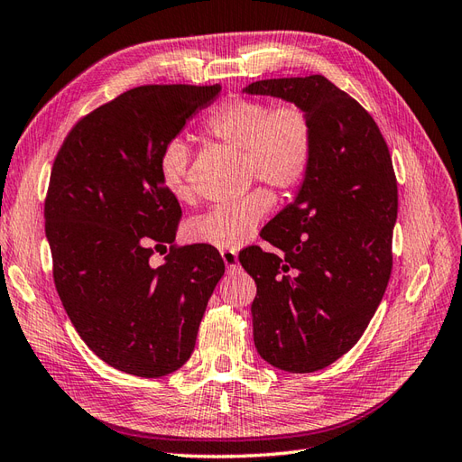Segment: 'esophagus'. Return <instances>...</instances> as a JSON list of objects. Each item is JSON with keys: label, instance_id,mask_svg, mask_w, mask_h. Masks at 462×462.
I'll use <instances>...</instances> for the list:
<instances>
[{"label": "esophagus", "instance_id": "34e87169", "mask_svg": "<svg viewBox=\"0 0 462 462\" xmlns=\"http://www.w3.org/2000/svg\"><path fill=\"white\" fill-rule=\"evenodd\" d=\"M220 255H222V262L226 263L228 269H236V267H238V254H236V252L224 250V252H220Z\"/></svg>", "mask_w": 462, "mask_h": 462}]
</instances>
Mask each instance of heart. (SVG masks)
I'll list each match as a JSON object with an SVG mask.
<instances>
[{
  "label": "heart",
  "instance_id": "obj_1",
  "mask_svg": "<svg viewBox=\"0 0 462 462\" xmlns=\"http://www.w3.org/2000/svg\"><path fill=\"white\" fill-rule=\"evenodd\" d=\"M207 134L244 152L245 171L279 191L299 187L310 170L314 156V126L309 113L297 103L273 105L262 99H230L212 113L205 123ZM189 148L175 138L160 153V177L175 199H187L191 189L187 180ZM273 207L265 189L244 195L238 200L212 207L193 218L187 238L220 250H236L250 240L257 224Z\"/></svg>",
  "mask_w": 462,
  "mask_h": 462
}]
</instances>
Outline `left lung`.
I'll return each mask as SVG.
<instances>
[{
	"mask_svg": "<svg viewBox=\"0 0 462 462\" xmlns=\"http://www.w3.org/2000/svg\"><path fill=\"white\" fill-rule=\"evenodd\" d=\"M250 96L297 103L314 126V156L297 197L262 230L277 247H245L257 285L254 344L269 365L314 373L369 326L393 271L398 185L373 116L324 76L262 79Z\"/></svg>",
	"mask_w": 462,
	"mask_h": 462,
	"instance_id": "1",
	"label": "left lung"
}]
</instances>
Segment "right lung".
Returning a JSON list of instances; mask_svg holds the SVG:
<instances>
[{"mask_svg": "<svg viewBox=\"0 0 462 462\" xmlns=\"http://www.w3.org/2000/svg\"><path fill=\"white\" fill-rule=\"evenodd\" d=\"M215 86H142L69 130L44 203L54 285L76 332L115 369L156 378L191 357L199 324L224 275L208 244H173L181 207L160 177V153Z\"/></svg>", "mask_w": 462, "mask_h": 462, "instance_id": "obj_1", "label": "right lung"}]
</instances>
